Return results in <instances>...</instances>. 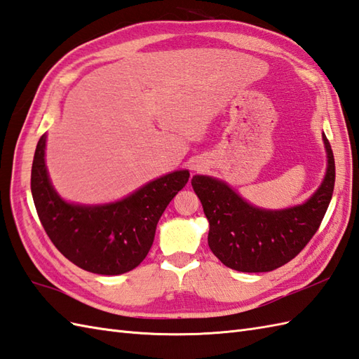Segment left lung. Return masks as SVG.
Returning a JSON list of instances; mask_svg holds the SVG:
<instances>
[{
	"mask_svg": "<svg viewBox=\"0 0 359 359\" xmlns=\"http://www.w3.org/2000/svg\"><path fill=\"white\" fill-rule=\"evenodd\" d=\"M327 170L318 189L286 210H263L241 198L228 183L210 176L191 179L210 222L208 245L231 269L269 272L295 258L318 231L335 187V159L326 135Z\"/></svg>",
	"mask_w": 359,
	"mask_h": 359,
	"instance_id": "8db88e82",
	"label": "left lung"
}]
</instances>
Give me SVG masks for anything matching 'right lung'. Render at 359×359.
Masks as SVG:
<instances>
[{
    "instance_id": "1",
    "label": "right lung",
    "mask_w": 359,
    "mask_h": 359,
    "mask_svg": "<svg viewBox=\"0 0 359 359\" xmlns=\"http://www.w3.org/2000/svg\"><path fill=\"white\" fill-rule=\"evenodd\" d=\"M46 140L43 135L36 145L30 187L48 238L65 258L84 271L119 275L135 269L153 245L165 208L187 185L189 171L166 174L113 203H69L50 182Z\"/></svg>"
}]
</instances>
